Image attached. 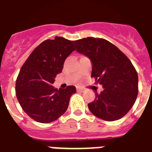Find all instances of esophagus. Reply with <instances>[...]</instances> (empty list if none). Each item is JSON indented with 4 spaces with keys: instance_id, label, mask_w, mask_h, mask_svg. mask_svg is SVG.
<instances>
[{
    "instance_id": "esophagus-1",
    "label": "esophagus",
    "mask_w": 152,
    "mask_h": 152,
    "mask_svg": "<svg viewBox=\"0 0 152 152\" xmlns=\"http://www.w3.org/2000/svg\"><path fill=\"white\" fill-rule=\"evenodd\" d=\"M76 91H79V92H83V91H84V89L81 88V87H77V88H76Z\"/></svg>"
}]
</instances>
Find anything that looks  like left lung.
<instances>
[{
	"label": "left lung",
	"instance_id": "1",
	"mask_svg": "<svg viewBox=\"0 0 152 152\" xmlns=\"http://www.w3.org/2000/svg\"><path fill=\"white\" fill-rule=\"evenodd\" d=\"M73 44L76 51L91 59V77L104 88L88 104L90 111L103 120L121 119L133 107L138 94L137 72L130 60L102 38H83Z\"/></svg>",
	"mask_w": 152,
	"mask_h": 152
}]
</instances>
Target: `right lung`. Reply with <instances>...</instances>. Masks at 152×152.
<instances>
[{
  "label": "right lung",
  "mask_w": 152,
  "mask_h": 152,
  "mask_svg": "<svg viewBox=\"0 0 152 152\" xmlns=\"http://www.w3.org/2000/svg\"><path fill=\"white\" fill-rule=\"evenodd\" d=\"M73 50V41L55 37L37 47L21 68L16 80V97L23 111L33 120L51 123L67 110L76 87L68 86L58 90L52 84Z\"/></svg>",
  "instance_id": "add662e5"
}]
</instances>
